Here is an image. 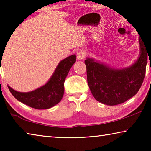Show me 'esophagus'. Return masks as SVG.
<instances>
[{
	"label": "esophagus",
	"instance_id": "1",
	"mask_svg": "<svg viewBox=\"0 0 151 151\" xmlns=\"http://www.w3.org/2000/svg\"><path fill=\"white\" fill-rule=\"evenodd\" d=\"M86 52L83 50H79L78 52L76 53V57L78 60H82L85 57Z\"/></svg>",
	"mask_w": 151,
	"mask_h": 151
}]
</instances>
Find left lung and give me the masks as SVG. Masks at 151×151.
<instances>
[{"instance_id": "8db88e82", "label": "left lung", "mask_w": 151, "mask_h": 151, "mask_svg": "<svg viewBox=\"0 0 151 151\" xmlns=\"http://www.w3.org/2000/svg\"><path fill=\"white\" fill-rule=\"evenodd\" d=\"M139 42V57L128 67L114 68L92 58H86L88 85L96 101L106 105H116L138 93L144 80L149 55L140 36Z\"/></svg>"}]
</instances>
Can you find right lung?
I'll list each match as a JSON object with an SVG mask.
<instances>
[{
	"instance_id": "add662e5",
	"label": "right lung",
	"mask_w": 151,
	"mask_h": 151,
	"mask_svg": "<svg viewBox=\"0 0 151 151\" xmlns=\"http://www.w3.org/2000/svg\"><path fill=\"white\" fill-rule=\"evenodd\" d=\"M76 62V55L66 57L58 63L49 80L35 90L22 93L8 86L11 94L18 101L36 109H48L58 104L62 99L64 83L70 69Z\"/></svg>"
}]
</instances>
